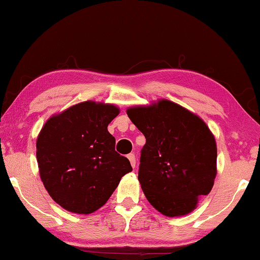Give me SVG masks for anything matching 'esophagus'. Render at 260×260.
I'll return each instance as SVG.
<instances>
[{
  "instance_id": "34e87169",
  "label": "esophagus",
  "mask_w": 260,
  "mask_h": 260,
  "mask_svg": "<svg viewBox=\"0 0 260 260\" xmlns=\"http://www.w3.org/2000/svg\"><path fill=\"white\" fill-rule=\"evenodd\" d=\"M127 158H129V161L131 163V166H133V168L136 167V157H135V154H129L127 155Z\"/></svg>"
}]
</instances>
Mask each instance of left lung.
Returning a JSON list of instances; mask_svg holds the SVG:
<instances>
[{"label":"left lung","mask_w":260,"mask_h":260,"mask_svg":"<svg viewBox=\"0 0 260 260\" xmlns=\"http://www.w3.org/2000/svg\"><path fill=\"white\" fill-rule=\"evenodd\" d=\"M126 113L147 140L138 169L145 198L167 216L188 214L214 184V136L197 115L166 99Z\"/></svg>","instance_id":"left-lung-1"}]
</instances>
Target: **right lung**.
<instances>
[{"label": "right lung", "instance_id": "1", "mask_svg": "<svg viewBox=\"0 0 260 260\" xmlns=\"http://www.w3.org/2000/svg\"><path fill=\"white\" fill-rule=\"evenodd\" d=\"M118 113L115 105L88 101L51 117L42 127L37 141L40 176L62 208L78 214L97 211L133 170L108 131Z\"/></svg>", "mask_w": 260, "mask_h": 260}]
</instances>
